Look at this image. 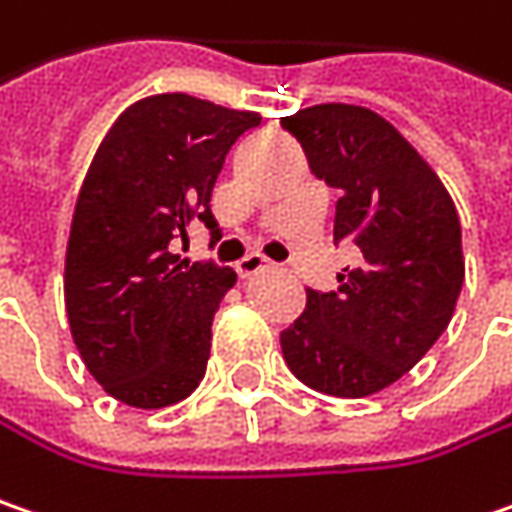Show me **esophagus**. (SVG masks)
<instances>
[{
  "mask_svg": "<svg viewBox=\"0 0 512 512\" xmlns=\"http://www.w3.org/2000/svg\"><path fill=\"white\" fill-rule=\"evenodd\" d=\"M270 262L265 256H259V253H250V256H244L242 262H239V276L242 279H250V276H256V273H262V270H268Z\"/></svg>",
  "mask_w": 512,
  "mask_h": 512,
  "instance_id": "1",
  "label": "esophagus"
}]
</instances>
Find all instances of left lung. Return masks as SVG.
Returning <instances> with one entry per match:
<instances>
[{
	"label": "left lung",
	"mask_w": 512,
	"mask_h": 512,
	"mask_svg": "<svg viewBox=\"0 0 512 512\" xmlns=\"http://www.w3.org/2000/svg\"><path fill=\"white\" fill-rule=\"evenodd\" d=\"M282 129L311 172L343 192L334 244L360 250L337 291H308L302 317L279 334L282 357L317 392L374 395L447 331L464 285L461 221L441 178L369 109L322 103L282 117Z\"/></svg>",
	"instance_id": "1"
}]
</instances>
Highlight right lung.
I'll return each mask as SVG.
<instances>
[{
	"label": "right lung",
	"mask_w": 512,
	"mask_h": 512,
	"mask_svg": "<svg viewBox=\"0 0 512 512\" xmlns=\"http://www.w3.org/2000/svg\"><path fill=\"white\" fill-rule=\"evenodd\" d=\"M259 123L190 94L117 117L77 195L65 311L94 380L126 406L161 409L201 383L210 325L236 270L172 253L190 221L216 233L210 195L230 146Z\"/></svg>",
	"instance_id": "1"
}]
</instances>
